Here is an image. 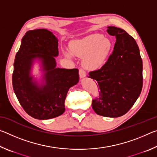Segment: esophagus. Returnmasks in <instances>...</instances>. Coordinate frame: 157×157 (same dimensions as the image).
<instances>
[{"label": "esophagus", "instance_id": "34e87169", "mask_svg": "<svg viewBox=\"0 0 157 157\" xmlns=\"http://www.w3.org/2000/svg\"><path fill=\"white\" fill-rule=\"evenodd\" d=\"M79 78H84L86 76V73H85V71L83 70V69H79Z\"/></svg>", "mask_w": 157, "mask_h": 157}]
</instances>
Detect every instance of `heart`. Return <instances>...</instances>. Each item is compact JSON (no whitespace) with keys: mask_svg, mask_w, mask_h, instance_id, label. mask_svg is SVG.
<instances>
[{"mask_svg":"<svg viewBox=\"0 0 157 157\" xmlns=\"http://www.w3.org/2000/svg\"><path fill=\"white\" fill-rule=\"evenodd\" d=\"M112 43L100 34H90L73 41L70 44L71 51L65 50V56L72 59L74 54L84 58L83 64L89 71H96L102 67L112 50Z\"/></svg>","mask_w":157,"mask_h":157,"instance_id":"heart-1","label":"heart"}]
</instances>
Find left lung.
Wrapping results in <instances>:
<instances>
[{"label":"left lung","instance_id":"obj_1","mask_svg":"<svg viewBox=\"0 0 157 157\" xmlns=\"http://www.w3.org/2000/svg\"><path fill=\"white\" fill-rule=\"evenodd\" d=\"M116 36L112 54L99 70L89 73L100 87L92 108L100 116L116 118L125 114L139 97L143 87V62L134 39L121 28L109 26Z\"/></svg>","mask_w":157,"mask_h":157}]
</instances>
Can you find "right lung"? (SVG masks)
<instances>
[{
	"label": "right lung",
	"instance_id": "right-lung-1",
	"mask_svg": "<svg viewBox=\"0 0 157 157\" xmlns=\"http://www.w3.org/2000/svg\"><path fill=\"white\" fill-rule=\"evenodd\" d=\"M58 55V39L46 29L28 31L21 40L14 63L13 89L23 109L34 118L48 120L63 114L68 89L79 82L78 69L57 67ZM36 62L42 73L40 82L31 74Z\"/></svg>",
	"mask_w": 157,
	"mask_h": 157
}]
</instances>
